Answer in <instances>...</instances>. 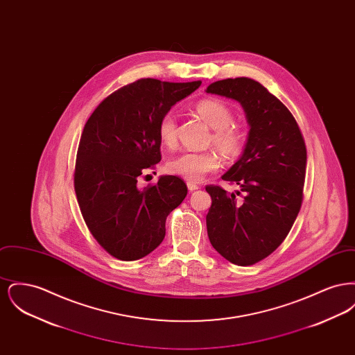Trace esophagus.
Returning <instances> with one entry per match:
<instances>
[{"label":"esophagus","instance_id":"esophagus-1","mask_svg":"<svg viewBox=\"0 0 355 355\" xmlns=\"http://www.w3.org/2000/svg\"><path fill=\"white\" fill-rule=\"evenodd\" d=\"M186 185H187V189H189V191H194V190L200 189V186L196 185V184H193V182H187Z\"/></svg>","mask_w":355,"mask_h":355}]
</instances>
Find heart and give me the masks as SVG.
Listing matches in <instances>:
<instances>
[{"instance_id": "obj_1", "label": "heart", "mask_w": 355, "mask_h": 355, "mask_svg": "<svg viewBox=\"0 0 355 355\" xmlns=\"http://www.w3.org/2000/svg\"><path fill=\"white\" fill-rule=\"evenodd\" d=\"M194 112L213 129L209 142L226 158L236 157L243 146V133L233 122V113L225 102L217 98H203L194 105ZM159 141L168 146L177 145V122L171 113L164 114L157 126ZM220 165V157L214 150L184 152L169 159L166 170L189 182H200Z\"/></svg>"}]
</instances>
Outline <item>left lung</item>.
Returning <instances> with one entry per match:
<instances>
[{
    "label": "left lung",
    "instance_id": "1",
    "mask_svg": "<svg viewBox=\"0 0 355 355\" xmlns=\"http://www.w3.org/2000/svg\"><path fill=\"white\" fill-rule=\"evenodd\" d=\"M207 93L239 102L250 130L242 157L222 175L241 187L227 193L207 185L210 243L229 262L250 266L269 257L286 238L304 201L306 145L286 106L252 78H227Z\"/></svg>",
    "mask_w": 355,
    "mask_h": 355
}]
</instances>
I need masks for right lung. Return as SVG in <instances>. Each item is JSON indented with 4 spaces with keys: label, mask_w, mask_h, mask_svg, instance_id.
Segmentation results:
<instances>
[{
    "label": "right lung",
    "mask_w": 355,
    "mask_h": 355,
    "mask_svg": "<svg viewBox=\"0 0 355 355\" xmlns=\"http://www.w3.org/2000/svg\"><path fill=\"white\" fill-rule=\"evenodd\" d=\"M200 85L137 80L107 96L85 123L74 190L92 236L117 259L152 253L165 238L166 217L185 200L187 187L177 175L144 189L137 181L161 161L159 119Z\"/></svg>",
    "instance_id": "obj_1"
}]
</instances>
